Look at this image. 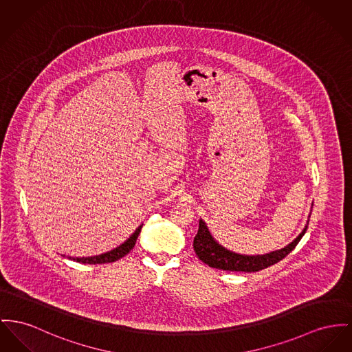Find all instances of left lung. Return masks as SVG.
Listing matches in <instances>:
<instances>
[{
	"label": "left lung",
	"instance_id": "left-lung-1",
	"mask_svg": "<svg viewBox=\"0 0 352 352\" xmlns=\"http://www.w3.org/2000/svg\"><path fill=\"white\" fill-rule=\"evenodd\" d=\"M305 231H307V226L302 231V234L281 250L265 254V255L248 256V255L234 254L232 251H228L227 248L220 245L212 237V234L207 228V224L200 219L199 231L193 239V250L197 258H200L203 263L208 264L212 268H217L223 271H236V272H256L270 265H274L285 258L298 245Z\"/></svg>",
	"mask_w": 352,
	"mask_h": 352
}]
</instances>
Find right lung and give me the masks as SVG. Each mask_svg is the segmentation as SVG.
Returning a JSON list of instances; mask_svg holds the SVG:
<instances>
[{
  "instance_id": "obj_1",
  "label": "right lung",
  "mask_w": 352,
  "mask_h": 352,
  "mask_svg": "<svg viewBox=\"0 0 352 352\" xmlns=\"http://www.w3.org/2000/svg\"><path fill=\"white\" fill-rule=\"evenodd\" d=\"M141 228H142V224L138 227V230L131 234V237L124 241L121 245H118V248L109 251V252H105V254H101V255H97V256H89V258H71V260L74 261H78V263H82V264H104V263H113L118 258H124L126 254H129V251L135 247L136 244V240L139 237L140 234Z\"/></svg>"
}]
</instances>
